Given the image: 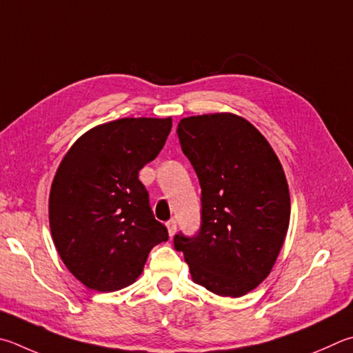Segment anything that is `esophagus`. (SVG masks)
Instances as JSON below:
<instances>
[{
  "instance_id": "esophagus-1",
  "label": "esophagus",
  "mask_w": 353,
  "mask_h": 353,
  "mask_svg": "<svg viewBox=\"0 0 353 353\" xmlns=\"http://www.w3.org/2000/svg\"><path fill=\"white\" fill-rule=\"evenodd\" d=\"M166 228H168V233H170V236H174L176 230H177V222H176L174 219L168 221V222H166Z\"/></svg>"
}]
</instances>
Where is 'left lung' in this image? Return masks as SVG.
I'll return each instance as SVG.
<instances>
[{"label":"left lung","instance_id":"1","mask_svg":"<svg viewBox=\"0 0 353 353\" xmlns=\"http://www.w3.org/2000/svg\"><path fill=\"white\" fill-rule=\"evenodd\" d=\"M177 137L201 183V228L179 232L196 284L242 296L264 281L290 222V194L270 143L245 119L210 114L182 119Z\"/></svg>","mask_w":353,"mask_h":353}]
</instances>
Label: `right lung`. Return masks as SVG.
I'll return each instance as SVG.
<instances>
[{
  "label": "right lung",
  "mask_w": 353,
  "mask_h": 353,
  "mask_svg": "<svg viewBox=\"0 0 353 353\" xmlns=\"http://www.w3.org/2000/svg\"><path fill=\"white\" fill-rule=\"evenodd\" d=\"M171 125V117L114 120L83 134L63 157L49 196L50 232L88 288L132 284L151 248L168 241L139 171L162 151Z\"/></svg>",
  "instance_id": "add662e5"
}]
</instances>
